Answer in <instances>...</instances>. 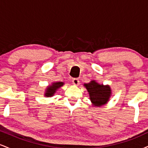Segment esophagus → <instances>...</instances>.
<instances>
[{"label": "esophagus", "instance_id": "1", "mask_svg": "<svg viewBox=\"0 0 148 148\" xmlns=\"http://www.w3.org/2000/svg\"><path fill=\"white\" fill-rule=\"evenodd\" d=\"M72 84L74 85V86H78L79 85V80L78 79H73L72 80Z\"/></svg>", "mask_w": 148, "mask_h": 148}]
</instances>
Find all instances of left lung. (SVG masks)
I'll return each instance as SVG.
<instances>
[{
    "instance_id": "8db88e82",
    "label": "left lung",
    "mask_w": 148,
    "mask_h": 148,
    "mask_svg": "<svg viewBox=\"0 0 148 148\" xmlns=\"http://www.w3.org/2000/svg\"><path fill=\"white\" fill-rule=\"evenodd\" d=\"M84 87L88 92L93 106L99 107L108 103L112 95L109 85L100 84L95 80H92L88 84H84Z\"/></svg>"
}]
</instances>
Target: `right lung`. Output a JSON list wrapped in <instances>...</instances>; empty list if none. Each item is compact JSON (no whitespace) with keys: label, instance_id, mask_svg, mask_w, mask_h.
Listing matches in <instances>:
<instances>
[{"label":"right lung","instance_id":"1","mask_svg":"<svg viewBox=\"0 0 148 148\" xmlns=\"http://www.w3.org/2000/svg\"><path fill=\"white\" fill-rule=\"evenodd\" d=\"M64 84L63 82H53L51 85H49L45 89V96L46 97H51L58 90L62 87Z\"/></svg>","mask_w":148,"mask_h":148}]
</instances>
